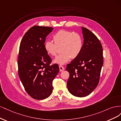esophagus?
Returning a JSON list of instances; mask_svg holds the SVG:
<instances>
[{
    "instance_id": "obj_1",
    "label": "esophagus",
    "mask_w": 121,
    "mask_h": 121,
    "mask_svg": "<svg viewBox=\"0 0 121 121\" xmlns=\"http://www.w3.org/2000/svg\"><path fill=\"white\" fill-rule=\"evenodd\" d=\"M59 69H60V71H62L64 70V67H63V66L59 65Z\"/></svg>"
}]
</instances>
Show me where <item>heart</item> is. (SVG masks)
Returning <instances> with one entry per match:
<instances>
[{
	"mask_svg": "<svg viewBox=\"0 0 121 121\" xmlns=\"http://www.w3.org/2000/svg\"><path fill=\"white\" fill-rule=\"evenodd\" d=\"M53 40L54 42L51 40L46 41L44 48L47 53L54 56L61 47L62 52L54 61L56 63L64 64L67 63L71 58H76L82 49L83 40L78 33L65 30H60L54 35Z\"/></svg>",
	"mask_w": 121,
	"mask_h": 121,
	"instance_id": "heart-1",
	"label": "heart"
}]
</instances>
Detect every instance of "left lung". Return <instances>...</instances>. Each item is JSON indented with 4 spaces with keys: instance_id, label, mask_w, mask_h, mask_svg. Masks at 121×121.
<instances>
[{
    "instance_id": "8db88e82",
    "label": "left lung",
    "mask_w": 121,
    "mask_h": 121,
    "mask_svg": "<svg viewBox=\"0 0 121 121\" xmlns=\"http://www.w3.org/2000/svg\"><path fill=\"white\" fill-rule=\"evenodd\" d=\"M81 28L84 39L82 49L66 69L69 73L68 90L79 97L91 94L96 87L104 62L103 47L99 39L87 29Z\"/></svg>"
}]
</instances>
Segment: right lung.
I'll return each instance as SVG.
<instances>
[{"mask_svg": "<svg viewBox=\"0 0 121 121\" xmlns=\"http://www.w3.org/2000/svg\"><path fill=\"white\" fill-rule=\"evenodd\" d=\"M49 26H35L21 41L17 60L18 75L26 91L32 98L41 100L53 91L52 82L59 72L57 64L44 48L46 38L53 30Z\"/></svg>", "mask_w": 121, "mask_h": 121, "instance_id": "right-lung-1", "label": "right lung"}]
</instances>
